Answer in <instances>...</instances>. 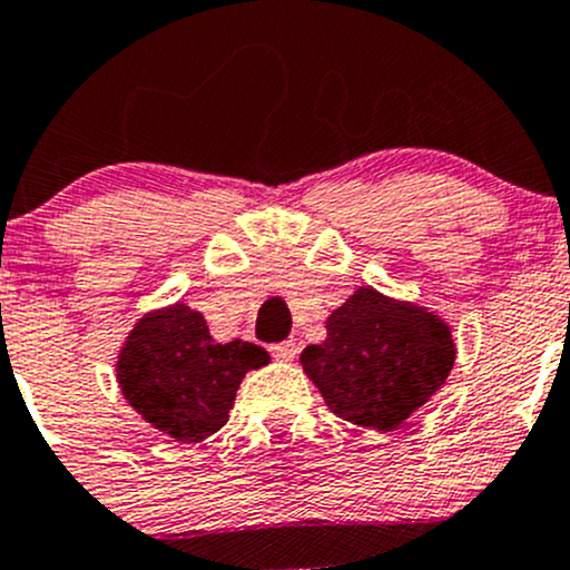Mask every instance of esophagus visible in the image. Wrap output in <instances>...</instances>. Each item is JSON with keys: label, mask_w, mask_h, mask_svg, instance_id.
<instances>
[{"label": "esophagus", "mask_w": 570, "mask_h": 570, "mask_svg": "<svg viewBox=\"0 0 570 570\" xmlns=\"http://www.w3.org/2000/svg\"><path fill=\"white\" fill-rule=\"evenodd\" d=\"M272 354H274V360H279V362H293L298 354V345L293 343V340H285V343L272 345Z\"/></svg>", "instance_id": "34e87169"}]
</instances>
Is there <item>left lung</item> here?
<instances>
[{
  "label": "left lung",
  "instance_id": "8db88e82",
  "mask_svg": "<svg viewBox=\"0 0 570 570\" xmlns=\"http://www.w3.org/2000/svg\"><path fill=\"white\" fill-rule=\"evenodd\" d=\"M455 365L453 328L414 302L356 287L326 318L302 367L326 406L354 425L392 431L425 406Z\"/></svg>",
  "mask_w": 570,
  "mask_h": 570
}]
</instances>
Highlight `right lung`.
Returning <instances> with one entry per match:
<instances>
[{"label": "right lung", "instance_id": "1", "mask_svg": "<svg viewBox=\"0 0 570 570\" xmlns=\"http://www.w3.org/2000/svg\"><path fill=\"white\" fill-rule=\"evenodd\" d=\"M266 348L216 343L189 304L145 313L117 354V384L128 406L175 442H203L230 420L244 375L268 365Z\"/></svg>", "mask_w": 570, "mask_h": 570}]
</instances>
